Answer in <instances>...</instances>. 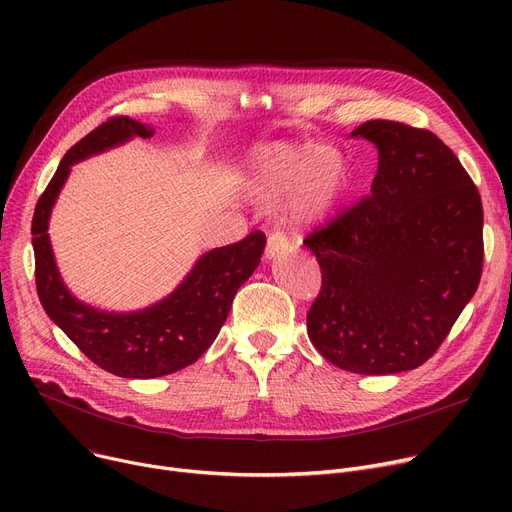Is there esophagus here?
<instances>
[{
	"mask_svg": "<svg viewBox=\"0 0 512 512\" xmlns=\"http://www.w3.org/2000/svg\"><path fill=\"white\" fill-rule=\"evenodd\" d=\"M288 245H286V238L278 232H272L270 236H267V247H265V259H274L282 253H286Z\"/></svg>",
	"mask_w": 512,
	"mask_h": 512,
	"instance_id": "obj_1",
	"label": "esophagus"
}]
</instances>
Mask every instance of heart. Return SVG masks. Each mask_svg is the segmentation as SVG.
Returning a JSON list of instances; mask_svg holds the SVG:
<instances>
[{
    "mask_svg": "<svg viewBox=\"0 0 512 512\" xmlns=\"http://www.w3.org/2000/svg\"><path fill=\"white\" fill-rule=\"evenodd\" d=\"M245 195L257 203L282 199V222L292 232L324 222L348 184L346 161L330 145L270 143L255 147L240 166Z\"/></svg>",
    "mask_w": 512,
    "mask_h": 512,
    "instance_id": "1",
    "label": "heart"
}]
</instances>
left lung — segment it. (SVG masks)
<instances>
[{"label":"left lung","instance_id":"obj_1","mask_svg":"<svg viewBox=\"0 0 512 512\" xmlns=\"http://www.w3.org/2000/svg\"><path fill=\"white\" fill-rule=\"evenodd\" d=\"M371 195L305 238L321 267L307 313L317 351L340 369L384 375L423 365L479 286L483 209L461 161L434 132L369 120Z\"/></svg>","mask_w":512,"mask_h":512}]
</instances>
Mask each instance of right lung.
Here are the masks:
<instances>
[{
	"label": "right lung",
	"mask_w": 512,
	"mask_h": 512,
	"mask_svg": "<svg viewBox=\"0 0 512 512\" xmlns=\"http://www.w3.org/2000/svg\"><path fill=\"white\" fill-rule=\"evenodd\" d=\"M153 134V126L128 116L110 118L89 132L60 161L37 201L31 228L37 294L45 313L95 365L128 380L161 378L195 363L218 338L234 294L257 270L265 249L263 232L211 249L166 299L139 311H101L74 297L58 272L47 234L51 209L70 168L134 137L149 139Z\"/></svg>",
	"instance_id": "right-lung-1"
}]
</instances>
